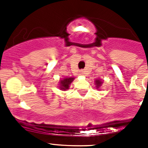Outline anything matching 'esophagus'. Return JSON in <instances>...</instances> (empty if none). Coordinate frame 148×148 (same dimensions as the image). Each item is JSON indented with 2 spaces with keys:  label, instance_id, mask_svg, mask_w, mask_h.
Here are the masks:
<instances>
[{
  "label": "esophagus",
  "instance_id": "1",
  "mask_svg": "<svg viewBox=\"0 0 148 148\" xmlns=\"http://www.w3.org/2000/svg\"><path fill=\"white\" fill-rule=\"evenodd\" d=\"M84 74V71H82L81 74Z\"/></svg>",
  "mask_w": 148,
  "mask_h": 148
}]
</instances>
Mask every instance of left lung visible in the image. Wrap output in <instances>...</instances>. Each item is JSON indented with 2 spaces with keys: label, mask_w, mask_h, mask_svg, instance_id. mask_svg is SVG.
Listing matches in <instances>:
<instances>
[{
  "label": "left lung",
  "mask_w": 148,
  "mask_h": 148,
  "mask_svg": "<svg viewBox=\"0 0 148 148\" xmlns=\"http://www.w3.org/2000/svg\"><path fill=\"white\" fill-rule=\"evenodd\" d=\"M102 82L99 79H97L96 81H95V84L97 85V88L99 87V86H100L101 85H102Z\"/></svg>",
  "instance_id": "8db88e82"
}]
</instances>
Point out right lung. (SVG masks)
Wrapping results in <instances>:
<instances>
[{
    "instance_id": "obj_1",
    "label": "right lung",
    "mask_w": 148,
    "mask_h": 148,
    "mask_svg": "<svg viewBox=\"0 0 148 148\" xmlns=\"http://www.w3.org/2000/svg\"><path fill=\"white\" fill-rule=\"evenodd\" d=\"M74 80L73 77H70V78H65L63 80H61L60 82V89H63V90H66L69 89V84L71 83V82Z\"/></svg>"
}]
</instances>
